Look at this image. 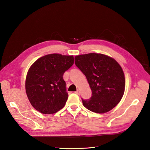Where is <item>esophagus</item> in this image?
I'll list each match as a JSON object with an SVG mask.
<instances>
[{
    "label": "esophagus",
    "mask_w": 150,
    "mask_h": 150,
    "mask_svg": "<svg viewBox=\"0 0 150 150\" xmlns=\"http://www.w3.org/2000/svg\"><path fill=\"white\" fill-rule=\"evenodd\" d=\"M75 93L77 94V95H80V91L79 90H77V91L75 92Z\"/></svg>",
    "instance_id": "esophagus-1"
}]
</instances>
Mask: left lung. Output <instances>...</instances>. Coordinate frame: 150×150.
Returning a JSON list of instances; mask_svg holds the SVG:
<instances>
[{"label":"left lung","instance_id":"8db88e82","mask_svg":"<svg viewBox=\"0 0 150 150\" xmlns=\"http://www.w3.org/2000/svg\"><path fill=\"white\" fill-rule=\"evenodd\" d=\"M75 63L90 85L92 96L83 106L93 112L106 113L115 108L124 95L125 80L121 66L107 55L89 53L76 55Z\"/></svg>","mask_w":150,"mask_h":150}]
</instances>
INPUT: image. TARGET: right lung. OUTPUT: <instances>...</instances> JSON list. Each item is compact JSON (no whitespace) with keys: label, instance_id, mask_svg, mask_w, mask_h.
Instances as JSON below:
<instances>
[{"label":"right lung","instance_id":"1","mask_svg":"<svg viewBox=\"0 0 150 150\" xmlns=\"http://www.w3.org/2000/svg\"><path fill=\"white\" fill-rule=\"evenodd\" d=\"M74 63V55L50 54L39 58L27 72L25 90L32 106L44 114L62 109L68 99L64 72Z\"/></svg>","mask_w":150,"mask_h":150}]
</instances>
